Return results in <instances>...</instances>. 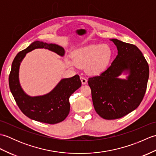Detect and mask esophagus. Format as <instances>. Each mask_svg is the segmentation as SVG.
<instances>
[{
  "label": "esophagus",
  "mask_w": 156,
  "mask_h": 156,
  "mask_svg": "<svg viewBox=\"0 0 156 156\" xmlns=\"http://www.w3.org/2000/svg\"><path fill=\"white\" fill-rule=\"evenodd\" d=\"M80 80L82 82V84H86L87 83V78H85L84 77H83V76H81V77H80Z\"/></svg>",
  "instance_id": "34e87169"
}]
</instances>
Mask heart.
<instances>
[{"instance_id": "1", "label": "heart", "mask_w": 156, "mask_h": 156, "mask_svg": "<svg viewBox=\"0 0 156 156\" xmlns=\"http://www.w3.org/2000/svg\"><path fill=\"white\" fill-rule=\"evenodd\" d=\"M112 51L107 45H90L76 50L73 59H66L68 67L74 68L77 66L87 67V70L91 74H98L104 70L111 58Z\"/></svg>"}]
</instances>
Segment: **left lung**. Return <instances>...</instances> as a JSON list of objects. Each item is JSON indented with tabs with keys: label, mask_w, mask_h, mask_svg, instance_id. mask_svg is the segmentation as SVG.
<instances>
[{
	"label": "left lung",
	"mask_w": 156,
	"mask_h": 156,
	"mask_svg": "<svg viewBox=\"0 0 156 156\" xmlns=\"http://www.w3.org/2000/svg\"><path fill=\"white\" fill-rule=\"evenodd\" d=\"M111 41L117 46V57L100 75L88 80L95 111L107 120L121 118L139 107L149 78L148 64L137 46L117 39ZM122 72L129 74L127 79L118 78Z\"/></svg>",
	"instance_id": "1"
}]
</instances>
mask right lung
Returning <instances> with one entry per match:
<instances>
[{
	"label": "right lung",
	"mask_w": 156,
	"mask_h": 156,
	"mask_svg": "<svg viewBox=\"0 0 156 156\" xmlns=\"http://www.w3.org/2000/svg\"><path fill=\"white\" fill-rule=\"evenodd\" d=\"M45 48L64 56V49L61 46L36 41L15 56L12 63L9 78L10 90L23 113L33 120L48 124L62 122L67 117L70 105L69 98L81 87L80 76L62 79L49 93L37 97H30L23 91L19 83V67L26 54L35 49Z\"/></svg>",
	"instance_id": "right-lung-1"
}]
</instances>
